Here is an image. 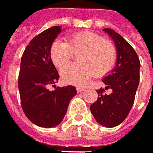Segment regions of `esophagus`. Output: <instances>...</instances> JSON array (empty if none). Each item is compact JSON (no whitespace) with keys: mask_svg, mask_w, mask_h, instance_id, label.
I'll return each instance as SVG.
<instances>
[{"mask_svg":"<svg viewBox=\"0 0 153 153\" xmlns=\"http://www.w3.org/2000/svg\"><path fill=\"white\" fill-rule=\"evenodd\" d=\"M76 90L78 93H80V92H82L84 90H85V88H84V87H80V86H78L76 88Z\"/></svg>","mask_w":153,"mask_h":153,"instance_id":"34e87169","label":"esophagus"}]
</instances>
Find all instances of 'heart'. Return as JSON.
Segmentation results:
<instances>
[{
    "label": "heart",
    "instance_id": "obj_1",
    "mask_svg": "<svg viewBox=\"0 0 153 153\" xmlns=\"http://www.w3.org/2000/svg\"><path fill=\"white\" fill-rule=\"evenodd\" d=\"M79 52L78 64H67L73 53ZM50 56L53 64L62 68L61 76L65 83L81 85L95 74L103 76L110 73L116 61V50L113 43L91 31H82L72 35L68 43L56 40L52 43Z\"/></svg>",
    "mask_w": 153,
    "mask_h": 153
}]
</instances>
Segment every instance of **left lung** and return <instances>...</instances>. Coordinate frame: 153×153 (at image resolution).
I'll return each mask as SVG.
<instances>
[{"instance_id": "obj_1", "label": "left lung", "mask_w": 153, "mask_h": 153, "mask_svg": "<svg viewBox=\"0 0 153 153\" xmlns=\"http://www.w3.org/2000/svg\"><path fill=\"white\" fill-rule=\"evenodd\" d=\"M103 30L114 40L117 51L116 68L103 78L105 89L97 90L98 97L90 107L99 124L107 128L118 126L129 114L140 82V62L133 47L120 34L110 28ZM109 88L112 92L104 94Z\"/></svg>"}]
</instances>
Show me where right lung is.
<instances>
[{
  "label": "right lung",
  "instance_id": "obj_1",
  "mask_svg": "<svg viewBox=\"0 0 153 153\" xmlns=\"http://www.w3.org/2000/svg\"><path fill=\"white\" fill-rule=\"evenodd\" d=\"M61 31V26H53L33 37L22 55L19 74L18 85L24 113L31 123L46 128L62 123L69 102L77 93L73 85L48 90L60 77L50 59V50Z\"/></svg>",
  "mask_w": 153,
  "mask_h": 153
}]
</instances>
